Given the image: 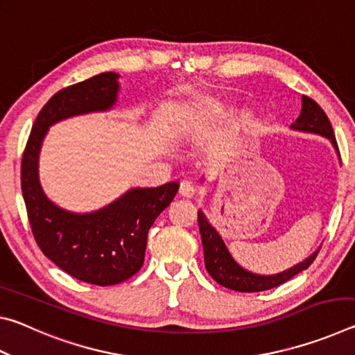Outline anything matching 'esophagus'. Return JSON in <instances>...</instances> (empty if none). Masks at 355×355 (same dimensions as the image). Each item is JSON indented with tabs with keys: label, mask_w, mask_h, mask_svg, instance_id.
<instances>
[{
	"label": "esophagus",
	"mask_w": 355,
	"mask_h": 355,
	"mask_svg": "<svg viewBox=\"0 0 355 355\" xmlns=\"http://www.w3.org/2000/svg\"><path fill=\"white\" fill-rule=\"evenodd\" d=\"M196 186L192 184L188 180H184V182L180 183V196L184 197V199H192V197L196 196Z\"/></svg>",
	"instance_id": "34e87169"
}]
</instances>
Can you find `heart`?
Masks as SVG:
<instances>
[{
    "label": "heart",
    "instance_id": "b5f03b06",
    "mask_svg": "<svg viewBox=\"0 0 355 355\" xmlns=\"http://www.w3.org/2000/svg\"><path fill=\"white\" fill-rule=\"evenodd\" d=\"M216 106V110H218L219 112H230L232 110L230 107H227V106H224V105H220V103H218V105H214Z\"/></svg>",
    "mask_w": 355,
    "mask_h": 355
}]
</instances>
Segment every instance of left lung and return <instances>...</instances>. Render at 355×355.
I'll use <instances>...</instances> for the list:
<instances>
[{
    "label": "left lung",
    "instance_id": "left-lung-1",
    "mask_svg": "<svg viewBox=\"0 0 355 355\" xmlns=\"http://www.w3.org/2000/svg\"><path fill=\"white\" fill-rule=\"evenodd\" d=\"M291 130L299 131V133H310L326 137L332 144L336 155L340 158L338 146H336L335 135L330 125L326 112L321 110V106L316 103L315 100L302 95V107H300V114L291 127ZM199 228L200 236L203 244V254H205V268L209 275L218 282L219 285L230 288L233 291L241 293H255V291H264L271 290V288L279 286L290 280L294 275L302 272L307 269L311 263H313L315 257L318 255L320 249H316L313 254L309 255L305 260L297 264H294L290 269L277 272V274H257L252 272L249 269L243 268L233 255L222 239L220 233L216 230L211 222L208 220L205 213L199 209Z\"/></svg>",
    "mask_w": 355,
    "mask_h": 355
}]
</instances>
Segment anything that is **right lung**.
I'll use <instances>...</instances> for the list:
<instances>
[{"instance_id":"right-lung-1","label":"right lung","mask_w":355,"mask_h":355,"mask_svg":"<svg viewBox=\"0 0 355 355\" xmlns=\"http://www.w3.org/2000/svg\"><path fill=\"white\" fill-rule=\"evenodd\" d=\"M119 78L116 71H105L53 95L35 119L21 161L23 199L40 250L71 277L98 286L120 284L142 268L150 227L171 205L178 183L131 188L103 208L73 213L56 205L42 189L39 155L55 123L112 110Z\"/></svg>"}]
</instances>
